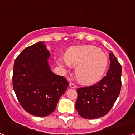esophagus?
<instances>
[{
  "instance_id": "34e87169",
  "label": "esophagus",
  "mask_w": 135,
  "mask_h": 135,
  "mask_svg": "<svg viewBox=\"0 0 135 135\" xmlns=\"http://www.w3.org/2000/svg\"><path fill=\"white\" fill-rule=\"evenodd\" d=\"M69 85H70V88H72V89H76V85H75L74 84H73V83H71V82H70Z\"/></svg>"
}]
</instances>
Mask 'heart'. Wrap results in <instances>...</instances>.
Masks as SVG:
<instances>
[{
    "mask_svg": "<svg viewBox=\"0 0 135 135\" xmlns=\"http://www.w3.org/2000/svg\"><path fill=\"white\" fill-rule=\"evenodd\" d=\"M57 64L64 71L76 66V76L83 84L97 82L108 66V57L103 52L93 46H82L71 49L65 56L57 57Z\"/></svg>",
    "mask_w": 135,
    "mask_h": 135,
    "instance_id": "heart-1",
    "label": "heart"
}]
</instances>
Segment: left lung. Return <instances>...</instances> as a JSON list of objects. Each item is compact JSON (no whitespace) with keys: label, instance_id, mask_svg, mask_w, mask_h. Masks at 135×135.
Segmentation results:
<instances>
[{"label":"left lung","instance_id":"1","mask_svg":"<svg viewBox=\"0 0 135 135\" xmlns=\"http://www.w3.org/2000/svg\"><path fill=\"white\" fill-rule=\"evenodd\" d=\"M109 56L110 65L106 76L94 85L77 89L75 108L84 118L95 119L105 115L120 95L122 67L114 53L110 52Z\"/></svg>","mask_w":135,"mask_h":135}]
</instances>
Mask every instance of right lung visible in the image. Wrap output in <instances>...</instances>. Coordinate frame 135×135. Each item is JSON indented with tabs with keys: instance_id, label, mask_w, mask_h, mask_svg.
Instances as JSON below:
<instances>
[{
	"instance_id": "right-lung-1",
	"label": "right lung",
	"mask_w": 135,
	"mask_h": 135,
	"mask_svg": "<svg viewBox=\"0 0 135 135\" xmlns=\"http://www.w3.org/2000/svg\"><path fill=\"white\" fill-rule=\"evenodd\" d=\"M45 42L25 49L14 62L13 86L22 108L30 114L45 117L56 109L68 86L64 77L51 71V56Z\"/></svg>"
}]
</instances>
